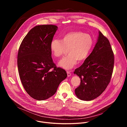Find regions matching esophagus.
<instances>
[{
  "mask_svg": "<svg viewBox=\"0 0 127 127\" xmlns=\"http://www.w3.org/2000/svg\"><path fill=\"white\" fill-rule=\"evenodd\" d=\"M67 76L68 77H69L71 76V73L69 71H67Z\"/></svg>",
  "mask_w": 127,
  "mask_h": 127,
  "instance_id": "esophagus-1",
  "label": "esophagus"
}]
</instances>
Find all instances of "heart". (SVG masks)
I'll return each mask as SVG.
<instances>
[{"mask_svg":"<svg viewBox=\"0 0 127 127\" xmlns=\"http://www.w3.org/2000/svg\"><path fill=\"white\" fill-rule=\"evenodd\" d=\"M93 46L91 35L80 31L72 32L65 34L61 40L54 39L50 43V50L55 57H61L68 49L69 55L62 59L58 63L65 69L73 68L77 61L86 59Z\"/></svg>","mask_w":127,"mask_h":127,"instance_id":"b5f03b06","label":"heart"}]
</instances>
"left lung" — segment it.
<instances>
[{
  "instance_id": "obj_1",
  "label": "left lung",
  "mask_w": 127,
  "mask_h": 127,
  "mask_svg": "<svg viewBox=\"0 0 127 127\" xmlns=\"http://www.w3.org/2000/svg\"><path fill=\"white\" fill-rule=\"evenodd\" d=\"M114 65V55L110 43L99 31L93 51L74 72L81 80L75 89L77 97L89 101L99 96L110 82Z\"/></svg>"
}]
</instances>
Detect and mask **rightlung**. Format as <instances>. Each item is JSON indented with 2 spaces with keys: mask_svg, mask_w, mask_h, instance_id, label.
<instances>
[{
  "mask_svg": "<svg viewBox=\"0 0 127 127\" xmlns=\"http://www.w3.org/2000/svg\"><path fill=\"white\" fill-rule=\"evenodd\" d=\"M57 29L52 25L34 27L23 39L18 52L22 84L29 95L38 100L53 96L67 76L65 70L56 67L51 56L50 43Z\"/></svg>",
  "mask_w": 127,
  "mask_h": 127,
  "instance_id": "obj_1",
  "label": "right lung"
}]
</instances>
